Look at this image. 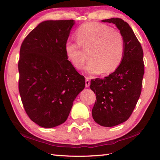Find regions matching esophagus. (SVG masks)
<instances>
[{"label":"esophagus","instance_id":"34e87169","mask_svg":"<svg viewBox=\"0 0 160 160\" xmlns=\"http://www.w3.org/2000/svg\"><path fill=\"white\" fill-rule=\"evenodd\" d=\"M85 85H86V87H89V85H90V79H89V78L86 77V80H85Z\"/></svg>","mask_w":160,"mask_h":160}]
</instances>
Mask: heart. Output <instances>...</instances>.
Instances as JSON below:
<instances>
[{
	"label": "heart",
	"mask_w": 160,
	"mask_h": 160,
	"mask_svg": "<svg viewBox=\"0 0 160 160\" xmlns=\"http://www.w3.org/2000/svg\"><path fill=\"white\" fill-rule=\"evenodd\" d=\"M76 40H68L64 46L67 58L77 69H82L89 50L87 73L108 75L116 71L122 62L125 52L123 35L111 27L99 22H89L77 29Z\"/></svg>",
	"instance_id": "obj_1"
}]
</instances>
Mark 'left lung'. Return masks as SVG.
<instances>
[{
  "mask_svg": "<svg viewBox=\"0 0 160 160\" xmlns=\"http://www.w3.org/2000/svg\"><path fill=\"white\" fill-rule=\"evenodd\" d=\"M116 25L125 40V52L118 69L103 79L91 81L90 88L96 94L92 109L95 122L111 127L130 118L140 96L144 74L143 50L140 42L127 22L121 18L102 20Z\"/></svg>",
  "mask_w": 160,
  "mask_h": 160,
  "instance_id": "8db88e82",
  "label": "left lung"
}]
</instances>
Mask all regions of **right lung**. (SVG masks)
<instances>
[{
	"instance_id": "add662e5",
	"label": "right lung",
	"mask_w": 160,
	"mask_h": 160,
	"mask_svg": "<svg viewBox=\"0 0 160 160\" xmlns=\"http://www.w3.org/2000/svg\"><path fill=\"white\" fill-rule=\"evenodd\" d=\"M73 20H47L24 39L18 60V89L23 107L44 128L64 123L75 98L85 87L64 51Z\"/></svg>"
}]
</instances>
